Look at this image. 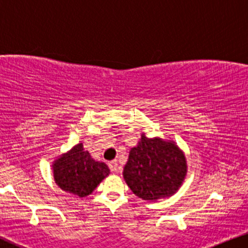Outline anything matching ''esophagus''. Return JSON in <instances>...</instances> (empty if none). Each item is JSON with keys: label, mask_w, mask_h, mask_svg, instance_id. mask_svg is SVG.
Segmentation results:
<instances>
[{"label": "esophagus", "mask_w": 248, "mask_h": 248, "mask_svg": "<svg viewBox=\"0 0 248 248\" xmlns=\"http://www.w3.org/2000/svg\"><path fill=\"white\" fill-rule=\"evenodd\" d=\"M109 168L110 170H111L112 172H118L120 170V167H119V164H118V160H112L109 162Z\"/></svg>", "instance_id": "esophagus-1"}]
</instances>
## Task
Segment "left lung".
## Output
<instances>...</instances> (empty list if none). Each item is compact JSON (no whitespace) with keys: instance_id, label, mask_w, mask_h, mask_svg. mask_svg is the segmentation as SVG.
<instances>
[{"instance_id":"obj_1","label":"left lung","mask_w":248,"mask_h":248,"mask_svg":"<svg viewBox=\"0 0 248 248\" xmlns=\"http://www.w3.org/2000/svg\"><path fill=\"white\" fill-rule=\"evenodd\" d=\"M186 172V158L175 142L142 135L129 153L124 178L138 197L156 201L175 194Z\"/></svg>"}]
</instances>
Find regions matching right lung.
<instances>
[{"label": "right lung", "instance_id": "obj_1", "mask_svg": "<svg viewBox=\"0 0 248 248\" xmlns=\"http://www.w3.org/2000/svg\"><path fill=\"white\" fill-rule=\"evenodd\" d=\"M109 172L108 166L92 159L90 154L84 151L82 143L62 155L53 164V176L58 186L79 197L90 195Z\"/></svg>", "mask_w": 248, "mask_h": 248}]
</instances>
